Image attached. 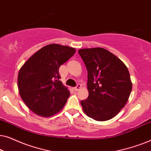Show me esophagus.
<instances>
[{"label":"esophagus","instance_id":"34e87169","mask_svg":"<svg viewBox=\"0 0 151 151\" xmlns=\"http://www.w3.org/2000/svg\"><path fill=\"white\" fill-rule=\"evenodd\" d=\"M80 88H81V84H77V86H76V87H74V90L76 91H77L80 90Z\"/></svg>","mask_w":151,"mask_h":151}]
</instances>
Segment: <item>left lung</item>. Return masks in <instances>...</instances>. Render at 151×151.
Instances as JSON below:
<instances>
[{"mask_svg":"<svg viewBox=\"0 0 151 151\" xmlns=\"http://www.w3.org/2000/svg\"><path fill=\"white\" fill-rule=\"evenodd\" d=\"M78 53L88 73V97L81 101L84 112L96 121L112 119L124 107L132 90L127 66L101 47L79 49Z\"/></svg>","mask_w":151,"mask_h":151,"instance_id":"obj_1","label":"left lung"}]
</instances>
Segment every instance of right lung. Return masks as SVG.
Wrapping results in <instances>:
<instances>
[{"mask_svg":"<svg viewBox=\"0 0 151 151\" xmlns=\"http://www.w3.org/2000/svg\"><path fill=\"white\" fill-rule=\"evenodd\" d=\"M76 53V49L58 44L43 47L20 68L18 87L22 100L36 114L51 117L60 111L70 96L60 81L59 67Z\"/></svg>","mask_w":151,"mask_h":151,"instance_id":"add662e5","label":"right lung"}]
</instances>
